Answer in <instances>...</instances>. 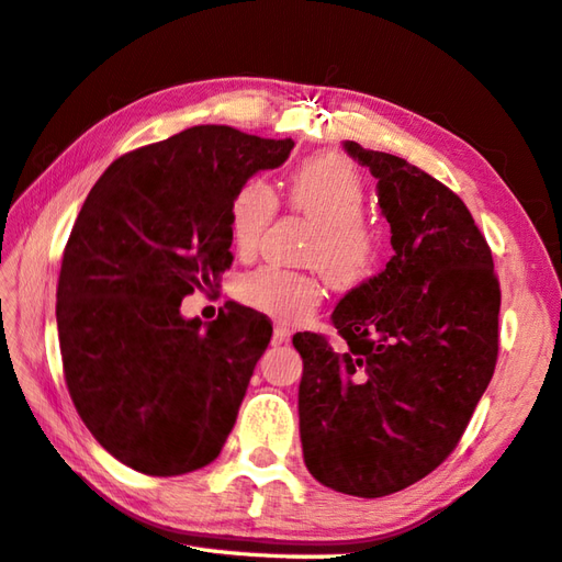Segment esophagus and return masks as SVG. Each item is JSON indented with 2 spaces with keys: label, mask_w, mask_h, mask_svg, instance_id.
<instances>
[{
  "label": "esophagus",
  "mask_w": 562,
  "mask_h": 562,
  "mask_svg": "<svg viewBox=\"0 0 562 562\" xmlns=\"http://www.w3.org/2000/svg\"><path fill=\"white\" fill-rule=\"evenodd\" d=\"M288 341H290V329H288V326H282V324L274 326L272 346H280V344H288Z\"/></svg>",
  "instance_id": "obj_1"
}]
</instances>
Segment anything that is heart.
Wrapping results in <instances>:
<instances>
[{"instance_id":"obj_1","label":"heart","mask_w":562,"mask_h":562,"mask_svg":"<svg viewBox=\"0 0 562 562\" xmlns=\"http://www.w3.org/2000/svg\"><path fill=\"white\" fill-rule=\"evenodd\" d=\"M288 203L316 226L304 262L319 268L339 290H353L371 278L379 265L381 238L363 218L366 189L349 161L341 157L304 161L288 181ZM274 213L278 193L268 181L250 179L233 193L228 228L240 252H252L260 246ZM236 294L243 304L258 312L280 319H304L324 300V282L316 272L265 265L240 278Z\"/></svg>"}]
</instances>
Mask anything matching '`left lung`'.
<instances>
[{
    "label": "left lung",
    "mask_w": 562,
    "mask_h": 562,
    "mask_svg": "<svg viewBox=\"0 0 562 562\" xmlns=\"http://www.w3.org/2000/svg\"><path fill=\"white\" fill-rule=\"evenodd\" d=\"M344 149L379 179L395 255L336 304L344 351L294 334L300 437L316 482L379 498L420 482L464 435L494 375L502 290L454 191L395 155Z\"/></svg>",
    "instance_id": "1"
}]
</instances>
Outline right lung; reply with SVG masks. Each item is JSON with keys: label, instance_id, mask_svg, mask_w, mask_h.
Here are the masks:
<instances>
[{"label": "right lung", "instance_id": "obj_1", "mask_svg": "<svg viewBox=\"0 0 562 562\" xmlns=\"http://www.w3.org/2000/svg\"><path fill=\"white\" fill-rule=\"evenodd\" d=\"M292 147L189 127L112 161L78 213L56 290L66 385L95 440L142 474L206 467L236 425L272 324L236 302L211 324L179 307L231 268L233 193Z\"/></svg>", "mask_w": 562, "mask_h": 562}]
</instances>
